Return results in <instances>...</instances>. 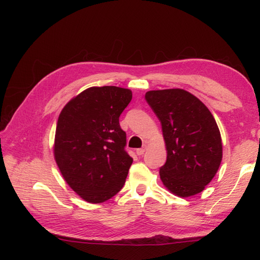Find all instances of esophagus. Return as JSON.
I'll use <instances>...</instances> for the list:
<instances>
[{"label":"esophagus","instance_id":"esophagus-1","mask_svg":"<svg viewBox=\"0 0 260 260\" xmlns=\"http://www.w3.org/2000/svg\"><path fill=\"white\" fill-rule=\"evenodd\" d=\"M146 149H147V146L146 145H144L143 147H141V148H138L137 151H136V153L140 156V155H143L145 152H146Z\"/></svg>","mask_w":260,"mask_h":260}]
</instances>
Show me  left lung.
<instances>
[{"instance_id": "8db88e82", "label": "left lung", "mask_w": 260, "mask_h": 260, "mask_svg": "<svg viewBox=\"0 0 260 260\" xmlns=\"http://www.w3.org/2000/svg\"><path fill=\"white\" fill-rule=\"evenodd\" d=\"M147 104L161 123L167 160L159 168L164 185L187 198L201 193L222 159L220 131L209 109L182 89L148 91Z\"/></svg>"}]
</instances>
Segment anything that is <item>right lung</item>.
<instances>
[{
  "mask_svg": "<svg viewBox=\"0 0 260 260\" xmlns=\"http://www.w3.org/2000/svg\"><path fill=\"white\" fill-rule=\"evenodd\" d=\"M132 99L128 89L93 86L62 108L54 156L62 177L83 200L99 204L119 192L133 159L119 117Z\"/></svg>",
  "mask_w": 260,
  "mask_h": 260,
  "instance_id": "right-lung-1",
  "label": "right lung"
}]
</instances>
